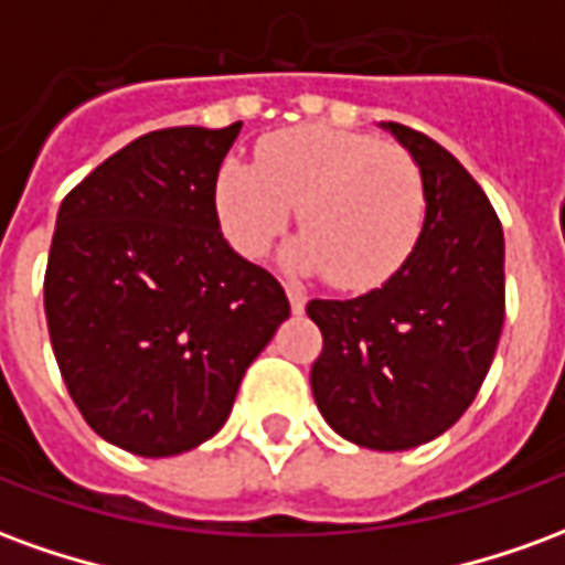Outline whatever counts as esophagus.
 Masks as SVG:
<instances>
[{
    "label": "esophagus",
    "instance_id": "1",
    "mask_svg": "<svg viewBox=\"0 0 565 565\" xmlns=\"http://www.w3.org/2000/svg\"><path fill=\"white\" fill-rule=\"evenodd\" d=\"M287 299H290V308H294V315H302V311H306V294H302V290H296V287H287Z\"/></svg>",
    "mask_w": 565,
    "mask_h": 565
}]
</instances>
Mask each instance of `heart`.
Listing matches in <instances>:
<instances>
[{
    "mask_svg": "<svg viewBox=\"0 0 565 565\" xmlns=\"http://www.w3.org/2000/svg\"><path fill=\"white\" fill-rule=\"evenodd\" d=\"M214 205L230 245L263 257L294 217L302 235L287 266L363 294L412 257L426 217L424 172L405 150L339 127L281 129L257 145V166L226 160Z\"/></svg>",
    "mask_w": 565,
    "mask_h": 565,
    "instance_id": "obj_1",
    "label": "heart"
}]
</instances>
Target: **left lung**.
Here are the masks:
<instances>
[{"label": "left lung", "mask_w": 565, "mask_h": 565, "mask_svg": "<svg viewBox=\"0 0 565 565\" xmlns=\"http://www.w3.org/2000/svg\"><path fill=\"white\" fill-rule=\"evenodd\" d=\"M381 127L424 172V230L391 281L308 302L323 332L311 393L348 441L408 450L457 424L484 384L505 320V238L454 153L403 124Z\"/></svg>", "instance_id": "1"}]
</instances>
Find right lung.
I'll use <instances>...</instances> for the list:
<instances>
[{
    "label": "right lung",
    "instance_id": "add662e5",
    "mask_svg": "<svg viewBox=\"0 0 565 565\" xmlns=\"http://www.w3.org/2000/svg\"><path fill=\"white\" fill-rule=\"evenodd\" d=\"M242 124L129 141L60 205L44 315L72 399L117 448L174 457L233 412L290 302L223 238L214 184Z\"/></svg>",
    "mask_w": 565,
    "mask_h": 565
}]
</instances>
